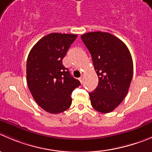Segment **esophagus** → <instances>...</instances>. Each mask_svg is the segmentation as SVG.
Returning <instances> with one entry per match:
<instances>
[{
	"mask_svg": "<svg viewBox=\"0 0 152 152\" xmlns=\"http://www.w3.org/2000/svg\"><path fill=\"white\" fill-rule=\"evenodd\" d=\"M79 80H80V83H83V77H79Z\"/></svg>",
	"mask_w": 152,
	"mask_h": 152,
	"instance_id": "obj_1",
	"label": "esophagus"
}]
</instances>
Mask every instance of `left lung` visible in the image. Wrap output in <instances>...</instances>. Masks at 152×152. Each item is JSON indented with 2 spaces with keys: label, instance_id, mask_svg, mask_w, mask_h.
<instances>
[{
  "label": "left lung",
  "instance_id": "8db88e82",
  "mask_svg": "<svg viewBox=\"0 0 152 152\" xmlns=\"http://www.w3.org/2000/svg\"><path fill=\"white\" fill-rule=\"evenodd\" d=\"M81 39L90 52L99 80L89 93L91 104L102 113L112 112L129 89L134 67L131 53L122 40L109 33L90 32Z\"/></svg>",
  "mask_w": 152,
  "mask_h": 152
}]
</instances>
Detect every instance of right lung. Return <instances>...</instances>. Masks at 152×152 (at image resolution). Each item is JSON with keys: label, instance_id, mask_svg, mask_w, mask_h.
I'll use <instances>...</instances> for the list:
<instances>
[{"label": "right lung", "instance_id": "obj_1", "mask_svg": "<svg viewBox=\"0 0 152 152\" xmlns=\"http://www.w3.org/2000/svg\"><path fill=\"white\" fill-rule=\"evenodd\" d=\"M77 36L52 33L33 47L27 60V83L33 98L43 110L57 114L72 104V92L80 85L63 65Z\"/></svg>", "mask_w": 152, "mask_h": 152}]
</instances>
